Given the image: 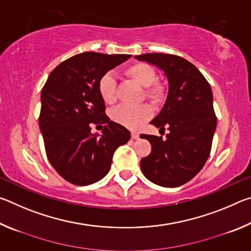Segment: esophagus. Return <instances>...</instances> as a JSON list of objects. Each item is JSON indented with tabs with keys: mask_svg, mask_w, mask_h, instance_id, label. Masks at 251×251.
Wrapping results in <instances>:
<instances>
[{
	"mask_svg": "<svg viewBox=\"0 0 251 251\" xmlns=\"http://www.w3.org/2000/svg\"><path fill=\"white\" fill-rule=\"evenodd\" d=\"M131 138H133V139H138L139 138V134L131 133Z\"/></svg>",
	"mask_w": 251,
	"mask_h": 251,
	"instance_id": "1",
	"label": "esophagus"
}]
</instances>
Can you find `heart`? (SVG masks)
Listing matches in <instances>:
<instances>
[{
    "mask_svg": "<svg viewBox=\"0 0 251 251\" xmlns=\"http://www.w3.org/2000/svg\"><path fill=\"white\" fill-rule=\"evenodd\" d=\"M126 74L144 86V93L152 103H159L165 97V87L156 82V72L147 63H135L126 70ZM99 93L106 104L116 100V80L112 73H105L97 84ZM151 116V108L144 104L139 106L122 105L112 110V120L129 129H137Z\"/></svg>",
    "mask_w": 251,
    "mask_h": 251,
    "instance_id": "heart-1",
    "label": "heart"
}]
</instances>
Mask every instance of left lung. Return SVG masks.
<instances>
[{
	"label": "left lung",
	"mask_w": 251,
	"mask_h": 251,
	"mask_svg": "<svg viewBox=\"0 0 251 251\" xmlns=\"http://www.w3.org/2000/svg\"><path fill=\"white\" fill-rule=\"evenodd\" d=\"M135 58L156 65L168 79L166 101L151 124L169 133L166 138L143 135L151 151L141 160L142 172L156 185L181 186L201 172L210 154L217 125L211 87L196 66L177 55L148 53Z\"/></svg>",
	"instance_id": "obj_1"
}]
</instances>
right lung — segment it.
Segmentation results:
<instances>
[{"instance_id":"right-lung-1","label":"right lung","mask_w":251,"mask_h":251,"mask_svg":"<svg viewBox=\"0 0 251 251\" xmlns=\"http://www.w3.org/2000/svg\"><path fill=\"white\" fill-rule=\"evenodd\" d=\"M128 54L85 52L55 67L41 94L40 129L46 156L65 180L86 186L109 172L113 155L130 138L129 130L109 121L97 88L100 78L128 59ZM92 124H106L100 138Z\"/></svg>"}]
</instances>
